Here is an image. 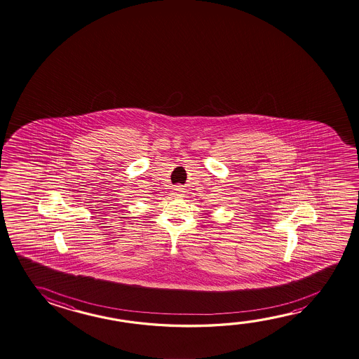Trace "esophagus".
Wrapping results in <instances>:
<instances>
[{"mask_svg": "<svg viewBox=\"0 0 359 359\" xmlns=\"http://www.w3.org/2000/svg\"><path fill=\"white\" fill-rule=\"evenodd\" d=\"M175 190H177V195H180V196H182V193H184V190H182V188H180V187H177V189H175Z\"/></svg>", "mask_w": 359, "mask_h": 359, "instance_id": "1", "label": "esophagus"}]
</instances>
